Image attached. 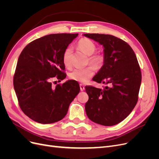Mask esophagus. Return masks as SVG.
<instances>
[{"label": "esophagus", "mask_w": 159, "mask_h": 159, "mask_svg": "<svg viewBox=\"0 0 159 159\" xmlns=\"http://www.w3.org/2000/svg\"><path fill=\"white\" fill-rule=\"evenodd\" d=\"M80 90H81V91H84V90L85 89V86H84L83 84H80Z\"/></svg>", "instance_id": "obj_1"}]
</instances>
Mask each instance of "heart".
Returning <instances> with one entry per match:
<instances>
[{"label":"heart","mask_w":159,"mask_h":159,"mask_svg":"<svg viewBox=\"0 0 159 159\" xmlns=\"http://www.w3.org/2000/svg\"><path fill=\"white\" fill-rule=\"evenodd\" d=\"M78 46L81 51L89 56L88 62L95 69L99 70L102 68L104 64L105 57L102 53L95 52L96 50V45L92 40L87 38H81L78 43ZM71 54L72 50L71 47L66 48L64 51L62 61L67 68H70L71 65ZM93 67L88 66L85 68L75 69L70 74V78L78 82H88L89 80L94 75V69Z\"/></svg>","instance_id":"1"}]
</instances>
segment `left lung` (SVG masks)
I'll list each match as a JSON object with an SVG mask.
<instances>
[{"instance_id": "1", "label": "left lung", "mask_w": 159, "mask_h": 159, "mask_svg": "<svg viewBox=\"0 0 159 159\" xmlns=\"http://www.w3.org/2000/svg\"><path fill=\"white\" fill-rule=\"evenodd\" d=\"M104 47L105 62L93 80L107 84L103 89L85 87L89 99L85 105L89 119L105 126L121 122L137 103L141 71L134 51L126 42L109 34H85Z\"/></svg>"}]
</instances>
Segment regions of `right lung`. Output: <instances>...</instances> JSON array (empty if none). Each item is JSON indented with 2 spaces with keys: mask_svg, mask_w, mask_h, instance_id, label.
<instances>
[{
  "mask_svg": "<svg viewBox=\"0 0 159 159\" xmlns=\"http://www.w3.org/2000/svg\"><path fill=\"white\" fill-rule=\"evenodd\" d=\"M78 35L62 33L44 36L29 43L19 56L14 88L21 110L33 121L42 124L60 121L79 93L80 85L74 80L52 87L54 79L61 81L66 78L62 56Z\"/></svg>",
  "mask_w": 159,
  "mask_h": 159,
  "instance_id": "obj_1",
  "label": "right lung"
}]
</instances>
